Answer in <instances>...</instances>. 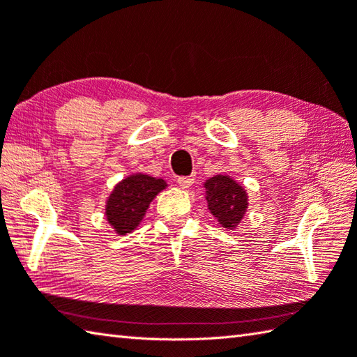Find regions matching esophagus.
Instances as JSON below:
<instances>
[{
    "label": "esophagus",
    "instance_id": "34e87169",
    "mask_svg": "<svg viewBox=\"0 0 357 357\" xmlns=\"http://www.w3.org/2000/svg\"><path fill=\"white\" fill-rule=\"evenodd\" d=\"M193 183H195V176H183V178H178V185H179L181 188H188Z\"/></svg>",
    "mask_w": 357,
    "mask_h": 357
}]
</instances>
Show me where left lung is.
Returning a JSON list of instances; mask_svg holds the SVG:
<instances>
[{
	"label": "left lung",
	"instance_id": "8db88e82",
	"mask_svg": "<svg viewBox=\"0 0 357 357\" xmlns=\"http://www.w3.org/2000/svg\"><path fill=\"white\" fill-rule=\"evenodd\" d=\"M207 208L225 229L238 227L249 207L248 190L229 174H215L206 179Z\"/></svg>",
	"mask_w": 357,
	"mask_h": 357
}]
</instances>
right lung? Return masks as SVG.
<instances>
[{
    "instance_id": "1",
    "label": "right lung",
    "mask_w": 357,
    "mask_h": 357,
    "mask_svg": "<svg viewBox=\"0 0 357 357\" xmlns=\"http://www.w3.org/2000/svg\"><path fill=\"white\" fill-rule=\"evenodd\" d=\"M162 178L131 173L114 185L105 202V218L117 235L131 234L149 211L150 202L167 188Z\"/></svg>"
}]
</instances>
